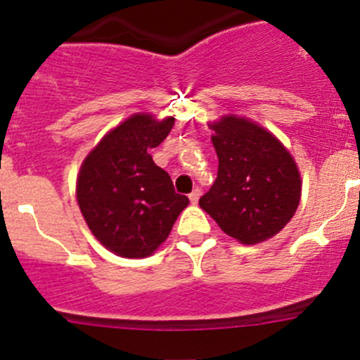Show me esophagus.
Masks as SVG:
<instances>
[{
	"instance_id": "esophagus-1",
	"label": "esophagus",
	"mask_w": 360,
	"mask_h": 360,
	"mask_svg": "<svg viewBox=\"0 0 360 360\" xmlns=\"http://www.w3.org/2000/svg\"><path fill=\"white\" fill-rule=\"evenodd\" d=\"M198 198H200V190H198V188H197V190H193L190 193V202L191 203H197Z\"/></svg>"
}]
</instances>
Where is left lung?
Segmentation results:
<instances>
[{
	"mask_svg": "<svg viewBox=\"0 0 360 360\" xmlns=\"http://www.w3.org/2000/svg\"><path fill=\"white\" fill-rule=\"evenodd\" d=\"M219 167L200 207L240 244H259L292 219L301 198L296 162L271 132L248 118L210 123Z\"/></svg>",
	"mask_w": 360,
	"mask_h": 360,
	"instance_id": "8db88e82",
	"label": "left lung"
}]
</instances>
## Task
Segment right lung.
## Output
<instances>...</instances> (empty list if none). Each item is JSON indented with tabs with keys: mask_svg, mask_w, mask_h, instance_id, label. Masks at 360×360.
Listing matches in <instances>:
<instances>
[{
	"mask_svg": "<svg viewBox=\"0 0 360 360\" xmlns=\"http://www.w3.org/2000/svg\"><path fill=\"white\" fill-rule=\"evenodd\" d=\"M172 127V116L158 122L137 112L83 160L76 181L79 210L97 240L118 256H151L190 203L150 155Z\"/></svg>",
	"mask_w": 360,
	"mask_h": 360,
	"instance_id": "add662e5",
	"label": "right lung"
}]
</instances>
